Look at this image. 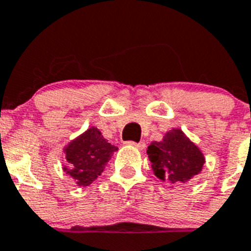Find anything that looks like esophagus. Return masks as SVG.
I'll return each instance as SVG.
<instances>
[{
	"mask_svg": "<svg viewBox=\"0 0 251 251\" xmlns=\"http://www.w3.org/2000/svg\"><path fill=\"white\" fill-rule=\"evenodd\" d=\"M128 145H131V146H135V148H137V149L140 150H144L145 149V142H133V141H128L127 142Z\"/></svg>",
	"mask_w": 251,
	"mask_h": 251,
	"instance_id": "obj_1",
	"label": "esophagus"
}]
</instances>
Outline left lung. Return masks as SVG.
Returning a JSON list of instances; mask_svg holds the SVG:
<instances>
[{
	"mask_svg": "<svg viewBox=\"0 0 251 251\" xmlns=\"http://www.w3.org/2000/svg\"><path fill=\"white\" fill-rule=\"evenodd\" d=\"M146 153L154 175L171 188L200 175L206 162L201 149L180 128L166 132L162 141L151 142Z\"/></svg>",
	"mask_w": 251,
	"mask_h": 251,
	"instance_id": "1",
	"label": "left lung"
}]
</instances>
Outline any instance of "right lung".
<instances>
[{
    "mask_svg": "<svg viewBox=\"0 0 251 251\" xmlns=\"http://www.w3.org/2000/svg\"><path fill=\"white\" fill-rule=\"evenodd\" d=\"M118 146L111 145L97 127H89L63 148L66 164L63 171L77 186L91 185L101 175Z\"/></svg>",
    "mask_w": 251,
    "mask_h": 251,
    "instance_id": "add662e5",
    "label": "right lung"
}]
</instances>
